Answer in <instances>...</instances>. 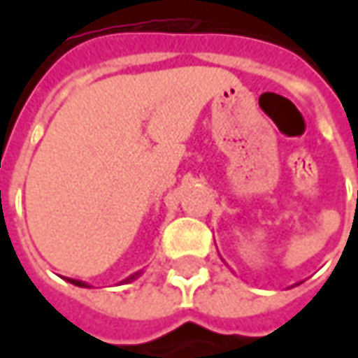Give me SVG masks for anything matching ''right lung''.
<instances>
[{"label":"right lung","mask_w":358,"mask_h":358,"mask_svg":"<svg viewBox=\"0 0 358 358\" xmlns=\"http://www.w3.org/2000/svg\"><path fill=\"white\" fill-rule=\"evenodd\" d=\"M137 275H139V273H135V275H131L129 279H125V282L133 281V279H135V277H137ZM67 281H69V282H73V285H77V287H87V282H83V281H76V279H67Z\"/></svg>","instance_id":"obj_1"}]
</instances>
